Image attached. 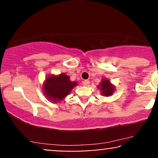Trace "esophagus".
<instances>
[{"mask_svg":"<svg viewBox=\"0 0 158 158\" xmlns=\"http://www.w3.org/2000/svg\"><path fill=\"white\" fill-rule=\"evenodd\" d=\"M82 83L85 86H88L90 84V81L89 80H85V81H83Z\"/></svg>","mask_w":158,"mask_h":158,"instance_id":"esophagus-1","label":"esophagus"}]
</instances>
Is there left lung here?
Returning <instances> with one entry per match:
<instances>
[{
  "label": "left lung",
  "instance_id": "8db88e82",
  "mask_svg": "<svg viewBox=\"0 0 158 158\" xmlns=\"http://www.w3.org/2000/svg\"><path fill=\"white\" fill-rule=\"evenodd\" d=\"M99 87L100 90H102V94L103 96L108 97L113 94L114 88L108 79H103L102 82L100 83V86Z\"/></svg>",
  "mask_w": 158,
  "mask_h": 158
}]
</instances>
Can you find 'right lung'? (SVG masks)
Returning <instances> with one entry per match:
<instances>
[{"mask_svg":"<svg viewBox=\"0 0 158 158\" xmlns=\"http://www.w3.org/2000/svg\"><path fill=\"white\" fill-rule=\"evenodd\" d=\"M77 85V83L70 81L66 74L61 73L58 77L51 75L46 79L44 91L49 99L57 102L62 100Z\"/></svg>","mask_w":158,"mask_h":158,"instance_id":"right-lung-1","label":"right lung"}]
</instances>
